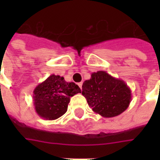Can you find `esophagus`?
<instances>
[{
  "label": "esophagus",
  "mask_w": 160,
  "mask_h": 160,
  "mask_svg": "<svg viewBox=\"0 0 160 160\" xmlns=\"http://www.w3.org/2000/svg\"><path fill=\"white\" fill-rule=\"evenodd\" d=\"M78 86L80 87V89L82 88V82H80V83H78Z\"/></svg>",
  "instance_id": "34e87169"
}]
</instances>
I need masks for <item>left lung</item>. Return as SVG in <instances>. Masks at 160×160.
Segmentation results:
<instances>
[{"label":"left lung","instance_id":"1","mask_svg":"<svg viewBox=\"0 0 160 160\" xmlns=\"http://www.w3.org/2000/svg\"><path fill=\"white\" fill-rule=\"evenodd\" d=\"M82 95L92 111L104 118L122 114L131 102V90L127 84L105 71L94 72L90 80L84 81Z\"/></svg>","mask_w":160,"mask_h":160}]
</instances>
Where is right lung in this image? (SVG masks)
Wrapping results in <instances>:
<instances>
[{
    "mask_svg": "<svg viewBox=\"0 0 160 160\" xmlns=\"http://www.w3.org/2000/svg\"><path fill=\"white\" fill-rule=\"evenodd\" d=\"M81 90L73 82H67L60 75L51 74L33 91L37 114L46 120H56L68 111L70 98Z\"/></svg>",
    "mask_w": 160,
    "mask_h": 160,
    "instance_id": "right-lung-1",
    "label": "right lung"
}]
</instances>
